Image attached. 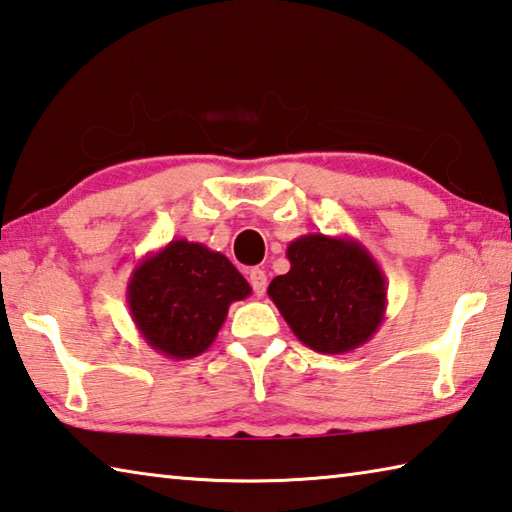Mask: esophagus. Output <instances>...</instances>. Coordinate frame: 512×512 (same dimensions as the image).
Here are the masks:
<instances>
[{
	"label": "esophagus",
	"mask_w": 512,
	"mask_h": 512,
	"mask_svg": "<svg viewBox=\"0 0 512 512\" xmlns=\"http://www.w3.org/2000/svg\"><path fill=\"white\" fill-rule=\"evenodd\" d=\"M248 282H250V286H253L255 295H264L266 293L268 280H266V273L264 271H259V268H253V271L248 273Z\"/></svg>",
	"instance_id": "34e87169"
}]
</instances>
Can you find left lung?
I'll list each match as a JSON object with an SVG mask.
<instances>
[{"label":"left lung","instance_id":"obj_1","mask_svg":"<svg viewBox=\"0 0 512 512\" xmlns=\"http://www.w3.org/2000/svg\"><path fill=\"white\" fill-rule=\"evenodd\" d=\"M286 257L291 271L275 277L268 297L302 345L336 356L371 340L385 320L387 286L358 239L309 232Z\"/></svg>","mask_w":512,"mask_h":512}]
</instances>
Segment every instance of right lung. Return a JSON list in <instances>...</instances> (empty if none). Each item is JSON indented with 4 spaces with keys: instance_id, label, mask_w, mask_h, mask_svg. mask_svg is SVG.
I'll use <instances>...</instances> for the list:
<instances>
[{
    "instance_id": "1",
    "label": "right lung",
    "mask_w": 512,
    "mask_h": 512,
    "mask_svg": "<svg viewBox=\"0 0 512 512\" xmlns=\"http://www.w3.org/2000/svg\"><path fill=\"white\" fill-rule=\"evenodd\" d=\"M250 284L226 255L188 239L145 255L127 284V304L141 338L172 360L201 356L215 342L232 302Z\"/></svg>"
}]
</instances>
